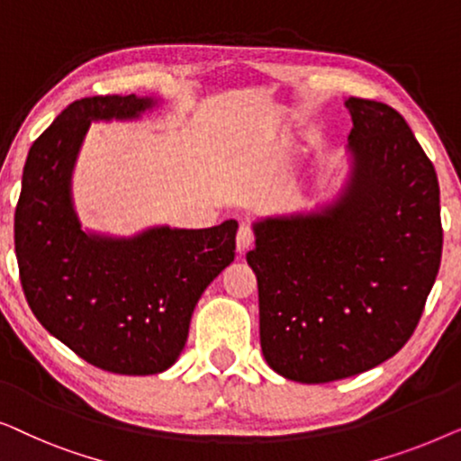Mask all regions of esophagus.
I'll return each mask as SVG.
<instances>
[{"label": "esophagus", "instance_id": "esophagus-1", "mask_svg": "<svg viewBox=\"0 0 461 461\" xmlns=\"http://www.w3.org/2000/svg\"><path fill=\"white\" fill-rule=\"evenodd\" d=\"M254 241H256V235H254V230H251V226L241 224V229H239V232H237V251H239V254H245V251H248L251 245H254Z\"/></svg>", "mask_w": 461, "mask_h": 461}]
</instances>
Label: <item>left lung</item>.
Segmentation results:
<instances>
[{"label": "left lung", "instance_id": "1", "mask_svg": "<svg viewBox=\"0 0 461 461\" xmlns=\"http://www.w3.org/2000/svg\"><path fill=\"white\" fill-rule=\"evenodd\" d=\"M350 174L333 203L254 222L248 264L262 355L325 384L394 357L420 323L443 254L437 172L401 113L348 98Z\"/></svg>", "mask_w": 461, "mask_h": 461}]
</instances>
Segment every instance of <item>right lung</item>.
<instances>
[{"mask_svg": "<svg viewBox=\"0 0 461 461\" xmlns=\"http://www.w3.org/2000/svg\"><path fill=\"white\" fill-rule=\"evenodd\" d=\"M155 104L136 94L68 104L29 150L14 213L23 292L37 321L84 361L122 375L172 367L201 294L235 260V220L128 239L81 229L71 176L87 128Z\"/></svg>", "mask_w": 461, "mask_h": 461, "instance_id": "1", "label": "right lung"}]
</instances>
